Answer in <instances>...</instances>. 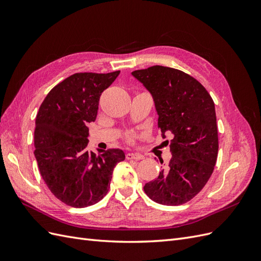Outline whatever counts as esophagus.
Masks as SVG:
<instances>
[{"label":"esophagus","instance_id":"34e87169","mask_svg":"<svg viewBox=\"0 0 261 261\" xmlns=\"http://www.w3.org/2000/svg\"><path fill=\"white\" fill-rule=\"evenodd\" d=\"M126 159H128V160H132V159L141 160V159H144V155H141L139 153H135V152H128V153H126Z\"/></svg>","mask_w":261,"mask_h":261}]
</instances>
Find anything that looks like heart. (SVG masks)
<instances>
[{"label": "heart", "instance_id": "b5f03b06", "mask_svg": "<svg viewBox=\"0 0 261 261\" xmlns=\"http://www.w3.org/2000/svg\"><path fill=\"white\" fill-rule=\"evenodd\" d=\"M126 139H127L128 141H133V139H134V137H135V135H134L133 133H127L126 134Z\"/></svg>", "mask_w": 261, "mask_h": 261}]
</instances>
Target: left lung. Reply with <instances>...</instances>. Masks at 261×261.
<instances>
[{
    "mask_svg": "<svg viewBox=\"0 0 261 261\" xmlns=\"http://www.w3.org/2000/svg\"><path fill=\"white\" fill-rule=\"evenodd\" d=\"M132 75L151 93L162 137L173 136L167 140L171 160L144 191L158 203L183 204L201 191L215 169L219 149L215 103L206 88L181 70L155 65Z\"/></svg>",
    "mask_w": 261,
    "mask_h": 261,
    "instance_id": "left-lung-1",
    "label": "left lung"
}]
</instances>
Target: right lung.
Listing matches in <instances>:
<instances>
[{
	"mask_svg": "<svg viewBox=\"0 0 261 261\" xmlns=\"http://www.w3.org/2000/svg\"><path fill=\"white\" fill-rule=\"evenodd\" d=\"M120 70L108 74L76 73L46 94L36 116L35 156L51 193L70 207L84 208L107 195L121 149L89 151V128L96 121L101 93Z\"/></svg>",
	"mask_w": 261,
	"mask_h": 261,
	"instance_id": "1",
	"label": "right lung"
}]
</instances>
